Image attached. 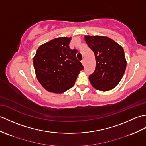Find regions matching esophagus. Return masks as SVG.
I'll list each match as a JSON object with an SVG mask.
<instances>
[{
	"mask_svg": "<svg viewBox=\"0 0 146 146\" xmlns=\"http://www.w3.org/2000/svg\"><path fill=\"white\" fill-rule=\"evenodd\" d=\"M84 62H84V60L83 59L82 61H81V63H82V65L84 66Z\"/></svg>",
	"mask_w": 146,
	"mask_h": 146,
	"instance_id": "1",
	"label": "esophagus"
}]
</instances>
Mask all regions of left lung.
I'll use <instances>...</instances> for the list:
<instances>
[{"instance_id": "left-lung-1", "label": "left lung", "mask_w": 146, "mask_h": 146, "mask_svg": "<svg viewBox=\"0 0 146 146\" xmlns=\"http://www.w3.org/2000/svg\"><path fill=\"white\" fill-rule=\"evenodd\" d=\"M84 40L96 59L95 70L89 76L91 84L100 91L113 89L120 82L126 68L123 47L106 36L85 35Z\"/></svg>"}]
</instances>
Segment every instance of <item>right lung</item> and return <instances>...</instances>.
I'll return each mask as SVG.
<instances>
[{
	"instance_id": "1",
	"label": "right lung",
	"mask_w": 146,
	"mask_h": 146,
	"mask_svg": "<svg viewBox=\"0 0 146 146\" xmlns=\"http://www.w3.org/2000/svg\"><path fill=\"white\" fill-rule=\"evenodd\" d=\"M71 37H60L43 44L33 58L37 80L50 92L62 93L75 83L82 64L77 60L76 49L70 48Z\"/></svg>"
}]
</instances>
